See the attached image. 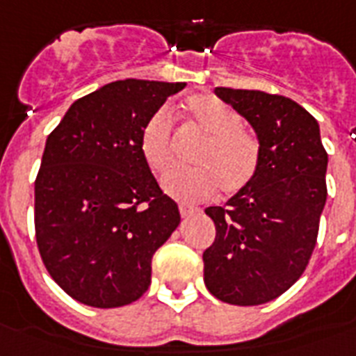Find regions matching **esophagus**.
<instances>
[{
  "label": "esophagus",
  "instance_id": "esophagus-1",
  "mask_svg": "<svg viewBox=\"0 0 356 356\" xmlns=\"http://www.w3.org/2000/svg\"><path fill=\"white\" fill-rule=\"evenodd\" d=\"M200 209H195V207L192 205H179V212H181V216H190V214H194V212H197Z\"/></svg>",
  "mask_w": 356,
  "mask_h": 356
}]
</instances>
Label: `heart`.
<instances>
[{
	"label": "heart",
	"mask_w": 356,
	"mask_h": 356,
	"mask_svg": "<svg viewBox=\"0 0 356 356\" xmlns=\"http://www.w3.org/2000/svg\"><path fill=\"white\" fill-rule=\"evenodd\" d=\"M186 113L207 142L195 159L197 170H175L162 181L168 194L184 201L207 200L218 192L233 195L248 186L259 172L262 145L259 136L242 125L236 108L212 94L186 99ZM140 151L155 175H164L173 164V118L159 108L140 133Z\"/></svg>",
	"instance_id": "heart-1"
}]
</instances>
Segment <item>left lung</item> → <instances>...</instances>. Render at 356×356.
<instances>
[{"mask_svg": "<svg viewBox=\"0 0 356 356\" xmlns=\"http://www.w3.org/2000/svg\"><path fill=\"white\" fill-rule=\"evenodd\" d=\"M248 120L262 145L253 181L205 214L216 238L203 253L205 284L223 303L251 307L284 293L309 266L327 200L320 125L288 97L214 88Z\"/></svg>", "mask_w": 356, "mask_h": 356, "instance_id": "left-lung-1", "label": "left lung"}]
</instances>
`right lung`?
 Returning <instances> with one entry per match:
<instances>
[{"mask_svg":"<svg viewBox=\"0 0 356 356\" xmlns=\"http://www.w3.org/2000/svg\"><path fill=\"white\" fill-rule=\"evenodd\" d=\"M184 83H108L68 108L35 181V234L53 281L79 303L114 309L151 282V260L177 229V203L140 151L145 122Z\"/></svg>","mask_w":356,"mask_h":356,"instance_id":"right-lung-1","label":"right lung"}]
</instances>
